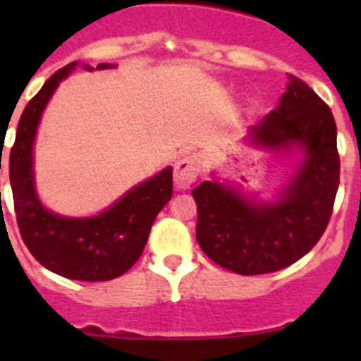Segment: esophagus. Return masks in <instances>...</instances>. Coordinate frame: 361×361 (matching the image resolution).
Instances as JSON below:
<instances>
[{"mask_svg": "<svg viewBox=\"0 0 361 361\" xmlns=\"http://www.w3.org/2000/svg\"><path fill=\"white\" fill-rule=\"evenodd\" d=\"M200 173V159L197 155H184L183 159H178L177 164H175L173 171V180L175 186L178 190H188L191 184L195 183L197 177Z\"/></svg>", "mask_w": 361, "mask_h": 361, "instance_id": "34e87169", "label": "esophagus"}]
</instances>
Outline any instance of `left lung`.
<instances>
[{
    "label": "left lung",
    "mask_w": 361,
    "mask_h": 361,
    "mask_svg": "<svg viewBox=\"0 0 361 361\" xmlns=\"http://www.w3.org/2000/svg\"><path fill=\"white\" fill-rule=\"evenodd\" d=\"M250 142L275 152L298 146L304 153L279 199L258 202L215 178L191 195L204 253L238 275H264L307 255L329 224L340 184L336 123L331 108L302 79L289 75L279 106L251 126Z\"/></svg>",
    "instance_id": "left-lung-1"
}]
</instances>
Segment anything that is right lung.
<instances>
[{
  "label": "right lung",
  "instance_id": "obj_1",
  "mask_svg": "<svg viewBox=\"0 0 361 361\" xmlns=\"http://www.w3.org/2000/svg\"><path fill=\"white\" fill-rule=\"evenodd\" d=\"M75 65L70 63L57 70L25 106L8 157V175L19 233L32 257L65 279L103 282L124 275L139 260L153 220L171 199L173 170L159 171L126 191L106 212L88 219H68L44 208L34 186L32 146L44 106ZM111 66L101 63L97 70Z\"/></svg>",
  "mask_w": 361,
  "mask_h": 361
}]
</instances>
